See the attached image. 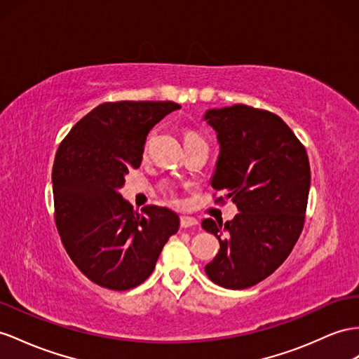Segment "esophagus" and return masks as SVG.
<instances>
[{
  "label": "esophagus",
  "mask_w": 359,
  "mask_h": 359,
  "mask_svg": "<svg viewBox=\"0 0 359 359\" xmlns=\"http://www.w3.org/2000/svg\"><path fill=\"white\" fill-rule=\"evenodd\" d=\"M197 219L196 218H191V217H187V215H182L180 217V227L182 229H188V227H194L197 226Z\"/></svg>",
  "instance_id": "34e87169"
}]
</instances>
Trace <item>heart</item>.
I'll return each instance as SVG.
<instances>
[{"mask_svg": "<svg viewBox=\"0 0 359 359\" xmlns=\"http://www.w3.org/2000/svg\"><path fill=\"white\" fill-rule=\"evenodd\" d=\"M192 140H200V137H198V135H196L194 132H188V133H187V137H185V141H192ZM147 145H149V141H145L144 150H147ZM163 192L170 197V200L172 201V203H179L177 192H176V189H174L172 187H170V185H165V187H163Z\"/></svg>", "mask_w": 359, "mask_h": 359, "instance_id": "1", "label": "heart"}]
</instances>
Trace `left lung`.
Returning <instances> with one entry per match:
<instances>
[{"label": "left lung", "mask_w": 359, "mask_h": 359, "mask_svg": "<svg viewBox=\"0 0 359 359\" xmlns=\"http://www.w3.org/2000/svg\"><path fill=\"white\" fill-rule=\"evenodd\" d=\"M219 142L212 187L226 191L240 214L232 222L206 218L219 250L205 271L229 290L259 283L279 269L305 224L311 168L305 147L283 119L245 104L208 110Z\"/></svg>", "instance_id": "8db88e82"}]
</instances>
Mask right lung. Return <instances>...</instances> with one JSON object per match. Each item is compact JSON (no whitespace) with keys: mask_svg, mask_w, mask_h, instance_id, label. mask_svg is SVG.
I'll list each match as a JSON object with an SVG mask.
<instances>
[{"mask_svg":"<svg viewBox=\"0 0 359 359\" xmlns=\"http://www.w3.org/2000/svg\"><path fill=\"white\" fill-rule=\"evenodd\" d=\"M176 109L172 101H109L59 145L51 176L54 222L71 261L100 287H137L179 231L171 209L149 205L137 214L118 192L128 170L140 168L153 126Z\"/></svg>","mask_w":359,"mask_h":359,"instance_id":"obj_1","label":"right lung"}]
</instances>
